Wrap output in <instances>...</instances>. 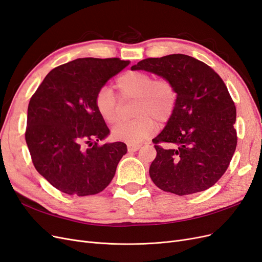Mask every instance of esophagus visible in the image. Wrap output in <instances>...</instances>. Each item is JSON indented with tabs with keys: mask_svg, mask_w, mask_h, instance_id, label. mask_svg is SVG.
<instances>
[{
	"mask_svg": "<svg viewBox=\"0 0 262 262\" xmlns=\"http://www.w3.org/2000/svg\"><path fill=\"white\" fill-rule=\"evenodd\" d=\"M141 147L139 144H134V143H128V150L129 152H137V150Z\"/></svg>",
	"mask_w": 262,
	"mask_h": 262,
	"instance_id": "34e87169",
	"label": "esophagus"
}]
</instances>
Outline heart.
I'll return each mask as SVG.
<instances>
[{"label": "heart", "mask_w": 262, "mask_h": 262, "mask_svg": "<svg viewBox=\"0 0 262 262\" xmlns=\"http://www.w3.org/2000/svg\"><path fill=\"white\" fill-rule=\"evenodd\" d=\"M116 86L121 100L136 99L133 106L136 118L118 123L113 129V136L117 140L140 143L153 133L156 121L164 124L175 114L178 91L169 78H154L152 74L143 71H126L117 78ZM94 105L102 120L110 124L117 122L120 102L109 87L98 89Z\"/></svg>", "instance_id": "heart-1"}]
</instances>
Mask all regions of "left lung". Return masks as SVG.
Masks as SVG:
<instances>
[{
	"label": "left lung",
	"mask_w": 262,
	"mask_h": 262,
	"mask_svg": "<svg viewBox=\"0 0 262 262\" xmlns=\"http://www.w3.org/2000/svg\"><path fill=\"white\" fill-rule=\"evenodd\" d=\"M131 70L169 78L178 91L175 114L153 139L157 155L149 167L150 179L178 195L215 185L237 145L236 107L223 80L202 61L180 53L144 59ZM160 143L171 146L164 149Z\"/></svg>",
	"instance_id": "1"
}]
</instances>
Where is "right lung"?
Returning a JSON list of instances; mask_svg holds the SVG:
<instances>
[{
	"label": "right lung",
	"mask_w": 262,
	"mask_h": 262,
	"mask_svg": "<svg viewBox=\"0 0 262 262\" xmlns=\"http://www.w3.org/2000/svg\"><path fill=\"white\" fill-rule=\"evenodd\" d=\"M129 63L119 58L73 60L51 70L31 96L25 132L31 161L60 191L96 194L113 180L126 145L98 144L109 129L94 97Z\"/></svg>",
	"instance_id": "obj_1"
}]
</instances>
